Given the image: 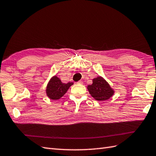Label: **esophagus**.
I'll list each match as a JSON object with an SVG mask.
<instances>
[{
    "label": "esophagus",
    "instance_id": "obj_1",
    "mask_svg": "<svg viewBox=\"0 0 156 156\" xmlns=\"http://www.w3.org/2000/svg\"><path fill=\"white\" fill-rule=\"evenodd\" d=\"M77 83H78V84H83V82L82 80H80Z\"/></svg>",
    "mask_w": 156,
    "mask_h": 156
}]
</instances>
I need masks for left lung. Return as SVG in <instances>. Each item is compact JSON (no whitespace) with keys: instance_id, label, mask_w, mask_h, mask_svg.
<instances>
[{"instance_id":"1","label":"left lung","mask_w":156,"mask_h":156,"mask_svg":"<svg viewBox=\"0 0 156 156\" xmlns=\"http://www.w3.org/2000/svg\"><path fill=\"white\" fill-rule=\"evenodd\" d=\"M88 90L91 96L98 101L106 100L114 94V90L100 76L93 80L92 84L88 86Z\"/></svg>"}]
</instances>
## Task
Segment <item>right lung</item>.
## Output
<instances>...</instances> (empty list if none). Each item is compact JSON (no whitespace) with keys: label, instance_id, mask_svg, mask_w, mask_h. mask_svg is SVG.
Masks as SVG:
<instances>
[{"label":"right lung","instance_id":"right-lung-1","mask_svg":"<svg viewBox=\"0 0 156 156\" xmlns=\"http://www.w3.org/2000/svg\"><path fill=\"white\" fill-rule=\"evenodd\" d=\"M73 82L64 84L57 76H54L48 82L46 88V94L51 100H58L63 96Z\"/></svg>","mask_w":156,"mask_h":156}]
</instances>
